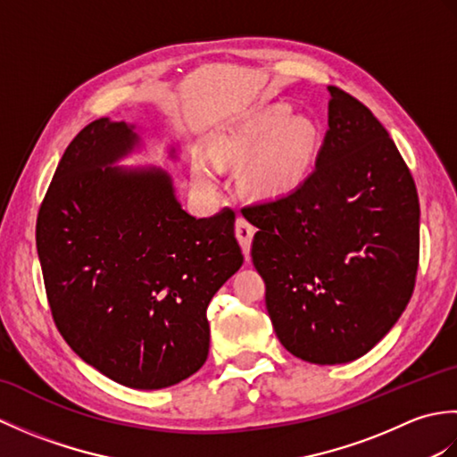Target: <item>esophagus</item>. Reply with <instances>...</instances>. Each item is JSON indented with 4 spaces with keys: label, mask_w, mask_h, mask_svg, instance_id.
I'll list each match as a JSON object with an SVG mask.
<instances>
[{
    "label": "esophagus",
    "mask_w": 457,
    "mask_h": 457,
    "mask_svg": "<svg viewBox=\"0 0 457 457\" xmlns=\"http://www.w3.org/2000/svg\"><path fill=\"white\" fill-rule=\"evenodd\" d=\"M253 234H255L253 223L247 221L244 216H239L236 220V236L239 239L241 247H244L245 257H249V247H251V239H253Z\"/></svg>",
    "instance_id": "esophagus-1"
}]
</instances>
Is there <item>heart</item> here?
Instances as JSON below:
<instances>
[{
    "mask_svg": "<svg viewBox=\"0 0 457 457\" xmlns=\"http://www.w3.org/2000/svg\"><path fill=\"white\" fill-rule=\"evenodd\" d=\"M265 141H269L267 147L249 162L245 184L257 194H278L293 188L308 169L314 145L312 129L303 120H290L287 108H277L229 137L223 151L228 154H244ZM194 174L200 184L212 182L213 164L206 154L196 159Z\"/></svg>",
    "mask_w": 457,
    "mask_h": 457,
    "instance_id": "heart-1",
    "label": "heart"
}]
</instances>
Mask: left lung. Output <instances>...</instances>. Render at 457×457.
<instances>
[{
	"label": "left lung",
	"mask_w": 457,
	"mask_h": 457,
	"mask_svg": "<svg viewBox=\"0 0 457 457\" xmlns=\"http://www.w3.org/2000/svg\"><path fill=\"white\" fill-rule=\"evenodd\" d=\"M316 167L275 200L241 208L259 231L251 259L290 353L318 365L365 355L412 296L420 204L412 174L371 110L328 86Z\"/></svg>",
	"instance_id": "1"
}]
</instances>
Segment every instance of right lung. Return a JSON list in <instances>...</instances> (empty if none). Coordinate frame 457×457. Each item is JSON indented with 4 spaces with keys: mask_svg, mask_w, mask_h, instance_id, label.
<instances>
[{
    "mask_svg": "<svg viewBox=\"0 0 457 457\" xmlns=\"http://www.w3.org/2000/svg\"><path fill=\"white\" fill-rule=\"evenodd\" d=\"M137 133L96 120L68 145L37 216V251L58 332L131 389H164L208 357L206 310L244 263L234 210L196 220L167 172L110 167Z\"/></svg>",
    "mask_w": 457,
    "mask_h": 457,
    "instance_id": "right-lung-1",
    "label": "right lung"
}]
</instances>
